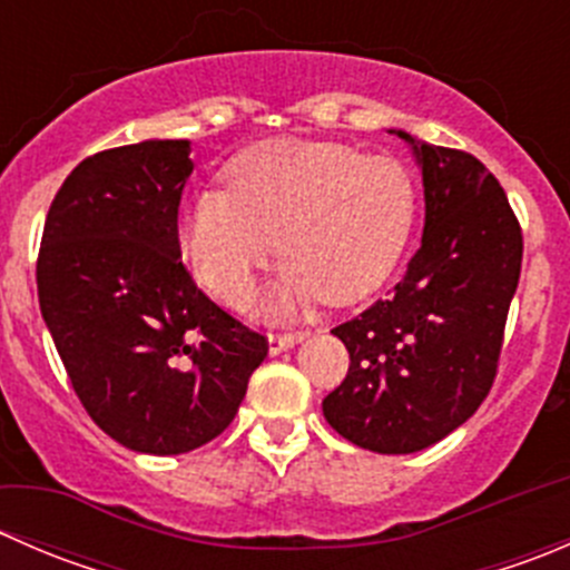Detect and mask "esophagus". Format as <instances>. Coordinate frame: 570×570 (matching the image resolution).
<instances>
[{"label": "esophagus", "instance_id": "esophagus-1", "mask_svg": "<svg viewBox=\"0 0 570 570\" xmlns=\"http://www.w3.org/2000/svg\"><path fill=\"white\" fill-rule=\"evenodd\" d=\"M306 338V333L303 331H295V333H269V355H278L284 353V350L295 347L297 342H303Z\"/></svg>", "mask_w": 570, "mask_h": 570}]
</instances>
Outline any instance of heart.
<instances>
[{"label": "heart", "instance_id": "obj_1", "mask_svg": "<svg viewBox=\"0 0 570 570\" xmlns=\"http://www.w3.org/2000/svg\"><path fill=\"white\" fill-rule=\"evenodd\" d=\"M416 220V181L394 157L342 142L267 140L237 154L178 212L176 243L204 289L226 306L248 301L275 253L286 258L262 314L281 320L317 297L344 306L392 275Z\"/></svg>", "mask_w": 570, "mask_h": 570}]
</instances>
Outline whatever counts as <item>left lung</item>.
I'll return each instance as SVG.
<instances>
[{
	"label": "left lung",
	"mask_w": 570,
	"mask_h": 570,
	"mask_svg": "<svg viewBox=\"0 0 570 570\" xmlns=\"http://www.w3.org/2000/svg\"><path fill=\"white\" fill-rule=\"evenodd\" d=\"M392 131L422 168V245L386 301L333 327L350 370L322 413L361 450L407 455L461 428L491 392L524 237L480 159Z\"/></svg>",
	"instance_id": "left-lung-1"
}]
</instances>
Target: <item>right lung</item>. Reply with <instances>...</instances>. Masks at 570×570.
<instances>
[{
	"label": "right lung",
	"instance_id": "obj_1",
	"mask_svg": "<svg viewBox=\"0 0 570 570\" xmlns=\"http://www.w3.org/2000/svg\"><path fill=\"white\" fill-rule=\"evenodd\" d=\"M189 174V140L82 159L38 253L40 314L73 392L109 439L146 455L217 439L267 355V338L212 303L178 258Z\"/></svg>",
	"mask_w": 570,
	"mask_h": 570
}]
</instances>
